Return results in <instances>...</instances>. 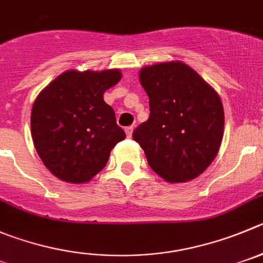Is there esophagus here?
Here are the masks:
<instances>
[{
    "instance_id": "esophagus-1",
    "label": "esophagus",
    "mask_w": 263,
    "mask_h": 263,
    "mask_svg": "<svg viewBox=\"0 0 263 263\" xmlns=\"http://www.w3.org/2000/svg\"><path fill=\"white\" fill-rule=\"evenodd\" d=\"M124 131H126V135H127V137H131L132 136V132H134V127L132 126H129V127H126V129H124Z\"/></svg>"
}]
</instances>
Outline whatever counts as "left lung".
<instances>
[{
	"instance_id": "left-lung-1",
	"label": "left lung",
	"mask_w": 263,
	"mask_h": 263,
	"mask_svg": "<svg viewBox=\"0 0 263 263\" xmlns=\"http://www.w3.org/2000/svg\"><path fill=\"white\" fill-rule=\"evenodd\" d=\"M139 78L151 115L132 137L152 170L166 181L197 178L214 161L222 143L224 112L219 96L179 61L141 68Z\"/></svg>"
}]
</instances>
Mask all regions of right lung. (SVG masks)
<instances>
[{"instance_id": "1", "label": "right lung", "mask_w": 263, "mask_h": 263, "mask_svg": "<svg viewBox=\"0 0 263 263\" xmlns=\"http://www.w3.org/2000/svg\"><path fill=\"white\" fill-rule=\"evenodd\" d=\"M122 78L119 70L61 73L33 102L31 134L44 165L67 183H85L106 166L126 134L104 93Z\"/></svg>"}]
</instances>
